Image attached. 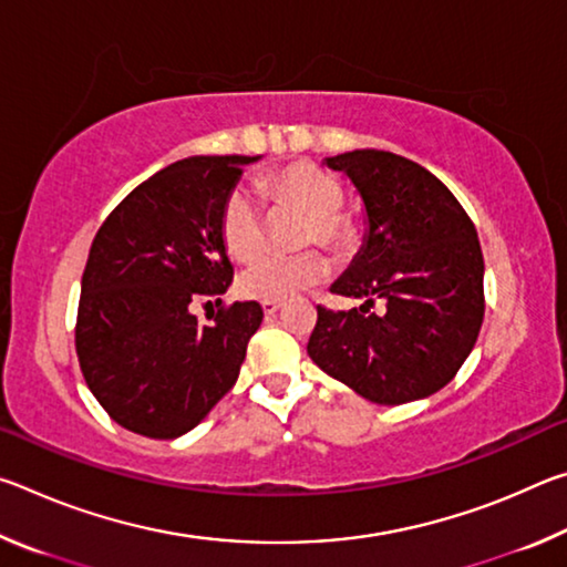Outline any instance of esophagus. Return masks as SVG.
<instances>
[{
  "instance_id": "esophagus-1",
  "label": "esophagus",
  "mask_w": 567,
  "mask_h": 567,
  "mask_svg": "<svg viewBox=\"0 0 567 567\" xmlns=\"http://www.w3.org/2000/svg\"><path fill=\"white\" fill-rule=\"evenodd\" d=\"M282 302H262V310H265V318H275L277 312H280Z\"/></svg>"
}]
</instances>
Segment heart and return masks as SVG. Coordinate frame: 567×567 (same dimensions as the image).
<instances>
[{
	"mask_svg": "<svg viewBox=\"0 0 567 567\" xmlns=\"http://www.w3.org/2000/svg\"><path fill=\"white\" fill-rule=\"evenodd\" d=\"M275 199L285 207L300 209L310 217L305 245L320 243L342 252L352 243V227L340 215L344 192L328 172L312 165H295L270 182ZM223 239L227 252L237 260H249L265 245V217L260 203L249 189H235L223 209ZM330 272L320 252H300L292 257L262 255L249 262L237 277V292L245 300L287 302L312 290Z\"/></svg>",
	"mask_w": 567,
	"mask_h": 567,
	"instance_id": "obj_1",
	"label": "heart"
}]
</instances>
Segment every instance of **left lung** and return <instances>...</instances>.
<instances>
[{
	"label": "left lung",
	"instance_id": "obj_1",
	"mask_svg": "<svg viewBox=\"0 0 567 567\" xmlns=\"http://www.w3.org/2000/svg\"><path fill=\"white\" fill-rule=\"evenodd\" d=\"M322 165L348 177L364 207V239L330 290L362 300L318 307L307 354L378 405L445 388L467 360L485 315L483 249L463 205L433 172L385 150H352ZM382 299L386 312H371Z\"/></svg>",
	"mask_w": 567,
	"mask_h": 567
}]
</instances>
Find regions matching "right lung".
Returning a JSON list of instances; mask_svg holds the SVG:
<instances>
[{
  "label": "right lung",
  "mask_w": 567,
  "mask_h": 567,
  "mask_svg": "<svg viewBox=\"0 0 567 567\" xmlns=\"http://www.w3.org/2000/svg\"><path fill=\"white\" fill-rule=\"evenodd\" d=\"M257 159H179L132 189L94 237L76 358L92 395L132 433L185 435L237 382L262 307L235 302L199 324L192 302L225 295L233 282L223 209Z\"/></svg>",
  "instance_id": "right-lung-1"
}]
</instances>
